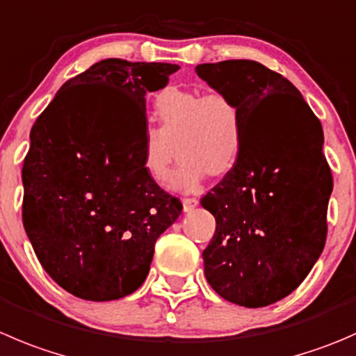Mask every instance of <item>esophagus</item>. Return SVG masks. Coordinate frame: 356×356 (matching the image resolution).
<instances>
[{"mask_svg":"<svg viewBox=\"0 0 356 356\" xmlns=\"http://www.w3.org/2000/svg\"><path fill=\"white\" fill-rule=\"evenodd\" d=\"M198 205V200L196 198H184L182 200V207H184V212H191L195 207Z\"/></svg>","mask_w":356,"mask_h":356,"instance_id":"obj_1","label":"esophagus"}]
</instances>
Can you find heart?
Returning a JSON list of instances; mask_svg holds the SVG:
<instances>
[{
    "label": "heart",
    "instance_id": "obj_1",
    "mask_svg": "<svg viewBox=\"0 0 356 356\" xmlns=\"http://www.w3.org/2000/svg\"><path fill=\"white\" fill-rule=\"evenodd\" d=\"M156 130L143 137V168L153 181H163L175 156L177 168L168 175L167 188L191 193L209 174L220 175L236 165L243 144L240 108L220 92L168 86L154 99Z\"/></svg>",
    "mask_w": 356,
    "mask_h": 356
}]
</instances>
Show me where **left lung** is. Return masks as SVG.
I'll list each match as a JSON object with an SVG mask.
<instances>
[{"instance_id": "8db88e82", "label": "left lung", "mask_w": 356, "mask_h": 356, "mask_svg": "<svg viewBox=\"0 0 356 356\" xmlns=\"http://www.w3.org/2000/svg\"><path fill=\"white\" fill-rule=\"evenodd\" d=\"M195 71L240 108L243 123L236 165L200 202L216 217L205 277L226 301L262 308L296 291L325 245L332 175L323 130L301 92L259 62Z\"/></svg>"}]
</instances>
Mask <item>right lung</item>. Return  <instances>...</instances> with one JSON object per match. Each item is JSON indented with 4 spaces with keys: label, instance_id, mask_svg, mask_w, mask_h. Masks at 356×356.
<instances>
[{
    "label": "right lung",
    "instance_id": "add662e5",
    "mask_svg": "<svg viewBox=\"0 0 356 356\" xmlns=\"http://www.w3.org/2000/svg\"><path fill=\"white\" fill-rule=\"evenodd\" d=\"M177 64L106 58L60 86L31 129L22 220L41 266L86 301L136 292L182 203L143 168L146 94Z\"/></svg>",
    "mask_w": 356,
    "mask_h": 356
}]
</instances>
